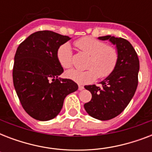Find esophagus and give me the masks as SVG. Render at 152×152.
Wrapping results in <instances>:
<instances>
[{
	"label": "esophagus",
	"mask_w": 152,
	"mask_h": 152,
	"mask_svg": "<svg viewBox=\"0 0 152 152\" xmlns=\"http://www.w3.org/2000/svg\"><path fill=\"white\" fill-rule=\"evenodd\" d=\"M79 88V90H80V91H82L84 88H83V86H82V85H79V88Z\"/></svg>",
	"instance_id": "34e87169"
}]
</instances>
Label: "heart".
I'll return each mask as SVG.
<instances>
[{"label": "heart", "mask_w": 152, "mask_h": 152, "mask_svg": "<svg viewBox=\"0 0 152 152\" xmlns=\"http://www.w3.org/2000/svg\"><path fill=\"white\" fill-rule=\"evenodd\" d=\"M75 46L81 52L89 55L87 68L80 71L70 69L65 72L67 78L76 83H88L97 78H105L115 69L118 61V52L112 46L93 37H84L75 42ZM57 59L64 69H69L72 64V51L69 43L62 44L57 51Z\"/></svg>", "instance_id": "b5f03b06"}]
</instances>
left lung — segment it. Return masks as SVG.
I'll return each mask as SVG.
<instances>
[{
	"label": "left lung",
	"instance_id": "8db88e82",
	"mask_svg": "<svg viewBox=\"0 0 152 152\" xmlns=\"http://www.w3.org/2000/svg\"><path fill=\"white\" fill-rule=\"evenodd\" d=\"M99 39L116 45L118 64L113 72L100 83L101 88L95 84L84 86L92 95L91 101L84 104V109L92 118L106 121L119 115L133 97L138 85L140 61L133 46L126 39L110 35Z\"/></svg>",
	"mask_w": 152,
	"mask_h": 152
}]
</instances>
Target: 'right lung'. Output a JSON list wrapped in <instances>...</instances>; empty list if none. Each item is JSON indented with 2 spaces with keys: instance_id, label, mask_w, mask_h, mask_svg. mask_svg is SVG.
I'll use <instances>...</instances> for the list:
<instances>
[{
  "instance_id": "right-lung-1",
  "label": "right lung",
  "mask_w": 152,
  "mask_h": 152,
  "mask_svg": "<svg viewBox=\"0 0 152 152\" xmlns=\"http://www.w3.org/2000/svg\"><path fill=\"white\" fill-rule=\"evenodd\" d=\"M70 39L51 31H40L27 37L15 52L14 88L23 108L36 120L54 118L64 98L78 89L73 80L58 78L64 69L57 59V49Z\"/></svg>"
}]
</instances>
